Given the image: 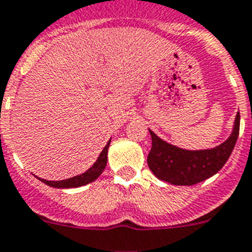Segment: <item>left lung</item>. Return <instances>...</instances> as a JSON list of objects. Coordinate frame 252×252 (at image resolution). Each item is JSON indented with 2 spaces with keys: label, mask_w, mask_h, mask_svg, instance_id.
<instances>
[{
  "label": "left lung",
  "mask_w": 252,
  "mask_h": 252,
  "mask_svg": "<svg viewBox=\"0 0 252 252\" xmlns=\"http://www.w3.org/2000/svg\"><path fill=\"white\" fill-rule=\"evenodd\" d=\"M239 112L235 116L230 136L222 144L211 150L187 151L172 146L151 131L152 148L147 162L158 180L177 185L192 186L216 174L228 161L239 134Z\"/></svg>",
  "instance_id": "left-lung-1"
}]
</instances>
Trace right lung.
<instances>
[{
    "instance_id": "1",
    "label": "right lung",
    "mask_w": 252,
    "mask_h": 252,
    "mask_svg": "<svg viewBox=\"0 0 252 252\" xmlns=\"http://www.w3.org/2000/svg\"><path fill=\"white\" fill-rule=\"evenodd\" d=\"M110 140L108 142V144L105 146V148L101 151V154L97 158L96 162L92 165L91 168L88 169L87 172L83 173V174H79V176L71 177L69 180L63 181H46L43 178H39L41 182H44L45 185L50 187H56V189H71V187H80L87 185V183L94 182L96 178H97L100 174L102 173V170L105 169L106 161H108V148H109Z\"/></svg>"
}]
</instances>
